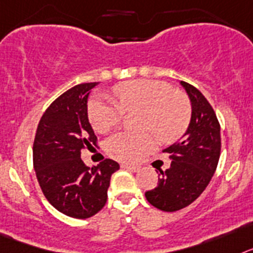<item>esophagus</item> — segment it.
Returning <instances> with one entry per match:
<instances>
[{
	"label": "esophagus",
	"instance_id": "esophagus-1",
	"mask_svg": "<svg viewBox=\"0 0 253 253\" xmlns=\"http://www.w3.org/2000/svg\"><path fill=\"white\" fill-rule=\"evenodd\" d=\"M121 167L125 169H128V170H132V172H137L140 169V167L133 166V164H121Z\"/></svg>",
	"mask_w": 253,
	"mask_h": 253
}]
</instances>
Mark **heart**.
I'll use <instances>...</instances> for the list:
<instances>
[{
    "label": "heart",
    "instance_id": "heart-1",
    "mask_svg": "<svg viewBox=\"0 0 253 253\" xmlns=\"http://www.w3.org/2000/svg\"><path fill=\"white\" fill-rule=\"evenodd\" d=\"M117 104L93 98L87 104V117L96 132L104 133L120 124L122 111L142 113L140 128L150 131L162 142H174L183 136L191 121V105L172 85L158 80L126 81L114 87ZM154 148L150 133L131 135L117 132L104 142L105 151L125 162H135Z\"/></svg>",
    "mask_w": 253,
    "mask_h": 253
}]
</instances>
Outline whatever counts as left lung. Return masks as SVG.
I'll use <instances>...</instances> for the list:
<instances>
[{"label": "left lung", "mask_w": 253, "mask_h": 253, "mask_svg": "<svg viewBox=\"0 0 253 253\" xmlns=\"http://www.w3.org/2000/svg\"><path fill=\"white\" fill-rule=\"evenodd\" d=\"M181 85L191 100L190 125L178 142L164 149L170 167L159 169L158 186L145 192L149 203L163 211L192 204L211 181L220 157V125L214 109L200 90L184 81Z\"/></svg>", "instance_id": "1"}]
</instances>
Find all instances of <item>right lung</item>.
<instances>
[{"instance_id":"obj_1","label":"right lung","mask_w":253,"mask_h":253,"mask_svg":"<svg viewBox=\"0 0 253 253\" xmlns=\"http://www.w3.org/2000/svg\"><path fill=\"white\" fill-rule=\"evenodd\" d=\"M96 85L79 84L58 96L42 116L33 145L35 174L45 199L76 219L102 210L112 174L120 169L112 159L91 168L81 160V150L96 145L87 118V98Z\"/></svg>"}]
</instances>
